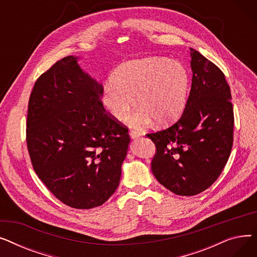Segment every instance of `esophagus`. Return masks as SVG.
<instances>
[{
  "instance_id": "esophagus-1",
  "label": "esophagus",
  "mask_w": 257,
  "mask_h": 257,
  "mask_svg": "<svg viewBox=\"0 0 257 257\" xmlns=\"http://www.w3.org/2000/svg\"><path fill=\"white\" fill-rule=\"evenodd\" d=\"M129 136H130V138H131L132 140H137V139H140V138L142 137V134H141L140 132H138V131L131 130V131L129 132Z\"/></svg>"
}]
</instances>
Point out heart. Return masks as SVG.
Segmentation results:
<instances>
[{"mask_svg":"<svg viewBox=\"0 0 257 257\" xmlns=\"http://www.w3.org/2000/svg\"><path fill=\"white\" fill-rule=\"evenodd\" d=\"M190 77L186 67L167 58H143L118 65L111 75V83L102 91V102L109 114L125 119L136 104L139 110L131 119L136 127H146L155 119L168 126L182 114Z\"/></svg>","mask_w":257,"mask_h":257,"instance_id":"b5f03b06","label":"heart"}]
</instances>
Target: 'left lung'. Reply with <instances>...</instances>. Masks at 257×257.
<instances>
[{
	"label": "left lung",
	"instance_id": "1",
	"mask_svg": "<svg viewBox=\"0 0 257 257\" xmlns=\"http://www.w3.org/2000/svg\"><path fill=\"white\" fill-rule=\"evenodd\" d=\"M192 88L180 119L147 134L156 146L151 169L157 181L179 196L200 194L218 179L233 143L231 92L219 67L191 49Z\"/></svg>",
	"mask_w": 257,
	"mask_h": 257
}]
</instances>
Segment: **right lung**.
<instances>
[{
  "label": "right lung",
  "instance_id": "add662e5",
  "mask_svg": "<svg viewBox=\"0 0 257 257\" xmlns=\"http://www.w3.org/2000/svg\"><path fill=\"white\" fill-rule=\"evenodd\" d=\"M78 60L64 57L37 79L28 105L27 146L50 192L73 208L89 209L115 192L130 139L127 128L106 113L102 84Z\"/></svg>",
  "mask_w": 257,
  "mask_h": 257
}]
</instances>
